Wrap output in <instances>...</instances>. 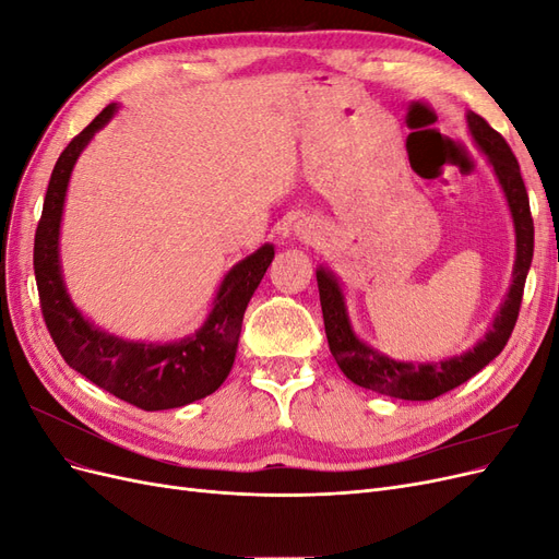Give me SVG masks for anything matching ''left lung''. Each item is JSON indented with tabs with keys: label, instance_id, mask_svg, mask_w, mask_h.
Here are the masks:
<instances>
[{
	"label": "left lung",
	"instance_id": "1",
	"mask_svg": "<svg viewBox=\"0 0 559 559\" xmlns=\"http://www.w3.org/2000/svg\"><path fill=\"white\" fill-rule=\"evenodd\" d=\"M468 130L495 167L506 200H509L518 238V257L513 267L511 292L509 298L503 300V306L492 324V331L485 335V341H480L471 352H466L464 357H454L438 364H403L389 359L384 354L364 345L359 337L354 335L349 319L345 314L341 286H337V282L333 280L331 273H326V270H317L321 314H324V329L333 359L354 384L373 389L378 394L396 396L405 401H431L436 396H441L450 392V389L471 380L478 370H483L492 361L497 354H501L515 329L524 294V280H527L534 257V222L530 212V195L527 189H524L518 158L513 156L511 146L506 144L501 134L489 126L483 116L473 111L468 114Z\"/></svg>",
	"mask_w": 559,
	"mask_h": 559
}]
</instances>
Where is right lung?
<instances>
[{
	"label": "right lung",
	"instance_id": "add662e5",
	"mask_svg": "<svg viewBox=\"0 0 559 559\" xmlns=\"http://www.w3.org/2000/svg\"><path fill=\"white\" fill-rule=\"evenodd\" d=\"M116 105L99 111L91 126L64 146L50 175L44 210L35 233V277L41 314L67 366L105 392L134 408L167 411L205 399L228 378L247 302L273 263V245L261 247L226 275L214 308L195 335L173 345L126 343L97 331L83 319L64 292L58 259L60 216L67 181L79 154L93 134L114 116Z\"/></svg>",
	"mask_w": 559,
	"mask_h": 559
}]
</instances>
